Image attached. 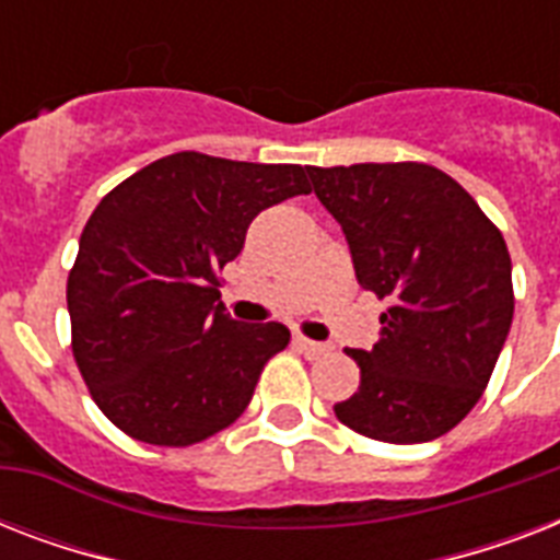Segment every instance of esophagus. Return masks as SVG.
<instances>
[{"mask_svg":"<svg viewBox=\"0 0 560 560\" xmlns=\"http://www.w3.org/2000/svg\"><path fill=\"white\" fill-rule=\"evenodd\" d=\"M293 346H296L299 351H302V354H305V358H323L325 351H328V346H325V342H314V340H307V337H302V334H296V337H293Z\"/></svg>","mask_w":560,"mask_h":560,"instance_id":"34e87169","label":"esophagus"}]
</instances>
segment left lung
I'll use <instances>...</instances> for the list:
<instances>
[{
	"label": "left lung",
	"instance_id": "left-lung-1",
	"mask_svg": "<svg viewBox=\"0 0 560 560\" xmlns=\"http://www.w3.org/2000/svg\"><path fill=\"white\" fill-rule=\"evenodd\" d=\"M314 194L349 241L363 290L389 299L381 340L349 349L360 386L334 412L354 433L433 442L482 398L514 316L500 229L424 162L307 165Z\"/></svg>",
	"mask_w": 560,
	"mask_h": 560
}]
</instances>
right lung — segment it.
Returning a JSON list of instances; mask_svg holds the SVG:
<instances>
[{
  "label": "right lung",
  "mask_w": 560,
  "mask_h": 560,
  "mask_svg": "<svg viewBox=\"0 0 560 560\" xmlns=\"http://www.w3.org/2000/svg\"><path fill=\"white\" fill-rule=\"evenodd\" d=\"M311 194L302 165L171 153L98 202L66 284L72 351L92 400L139 442L188 447L253 400L281 323H235L218 272L258 211Z\"/></svg>",
  "instance_id": "right-lung-1"
}]
</instances>
